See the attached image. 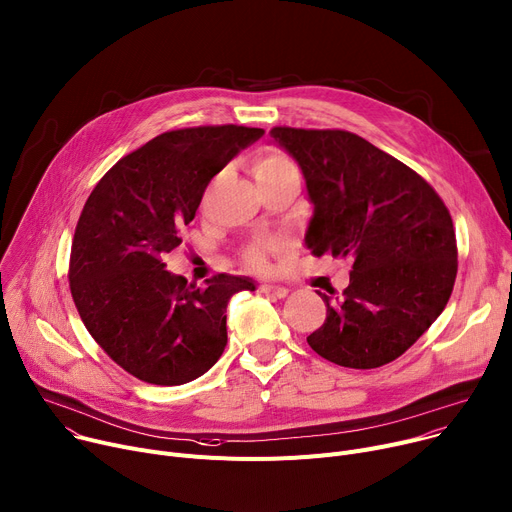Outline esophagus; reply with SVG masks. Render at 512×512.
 <instances>
[{
    "mask_svg": "<svg viewBox=\"0 0 512 512\" xmlns=\"http://www.w3.org/2000/svg\"><path fill=\"white\" fill-rule=\"evenodd\" d=\"M259 290L265 292V294H271V296H278V298L288 296V288H284V286H280V284H261Z\"/></svg>",
    "mask_w": 512,
    "mask_h": 512,
    "instance_id": "1",
    "label": "esophagus"
}]
</instances>
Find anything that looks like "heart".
<instances>
[{
    "instance_id": "b5f03b06",
    "label": "heart",
    "mask_w": 512,
    "mask_h": 512,
    "mask_svg": "<svg viewBox=\"0 0 512 512\" xmlns=\"http://www.w3.org/2000/svg\"><path fill=\"white\" fill-rule=\"evenodd\" d=\"M288 173H296V166L294 162L282 154V152H276V150H263L259 152L255 158H253V177L259 183H267V181H274L282 175H288ZM245 263L251 267V269H263L267 259H265V249L263 247H251L247 253H245Z\"/></svg>"
}]
</instances>
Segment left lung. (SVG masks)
<instances>
[{"instance_id": "left-lung-1", "label": "left lung", "mask_w": 512, "mask_h": 512, "mask_svg": "<svg viewBox=\"0 0 512 512\" xmlns=\"http://www.w3.org/2000/svg\"><path fill=\"white\" fill-rule=\"evenodd\" d=\"M274 142L300 166L313 218V255L354 259L342 298L306 342L346 368L399 358L445 311L457 278L451 214L410 166L344 129L274 127Z\"/></svg>"}]
</instances>
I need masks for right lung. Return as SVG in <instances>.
Instances as JSON below:
<instances>
[{
  "instance_id": "obj_1",
  "label": "right lung",
  "mask_w": 512,
  "mask_h": 512,
  "mask_svg": "<svg viewBox=\"0 0 512 512\" xmlns=\"http://www.w3.org/2000/svg\"><path fill=\"white\" fill-rule=\"evenodd\" d=\"M265 131L208 125L166 131L123 156L80 214L70 288L94 337L123 370L150 385H185L222 356L226 306L255 282L218 274L206 288L166 269L203 191Z\"/></svg>"
}]
</instances>
